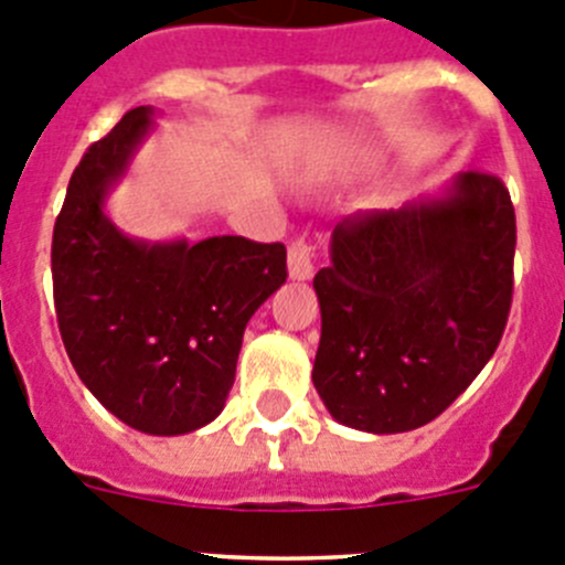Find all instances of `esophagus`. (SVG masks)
<instances>
[{
  "mask_svg": "<svg viewBox=\"0 0 565 565\" xmlns=\"http://www.w3.org/2000/svg\"><path fill=\"white\" fill-rule=\"evenodd\" d=\"M312 245H309L303 236L292 238V242H289V278H295V281H307V278H312Z\"/></svg>",
  "mask_w": 565,
  "mask_h": 565,
  "instance_id": "34e87169",
  "label": "esophagus"
}]
</instances>
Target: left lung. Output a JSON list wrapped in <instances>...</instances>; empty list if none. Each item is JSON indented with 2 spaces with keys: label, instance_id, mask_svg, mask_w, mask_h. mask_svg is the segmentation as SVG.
Returning <instances> with one entry per match:
<instances>
[{
  "label": "left lung",
  "instance_id": "obj_1",
  "mask_svg": "<svg viewBox=\"0 0 565 565\" xmlns=\"http://www.w3.org/2000/svg\"><path fill=\"white\" fill-rule=\"evenodd\" d=\"M515 207L498 177L467 171L434 200L360 211L315 276L312 383L329 414L405 434L441 414L495 354L512 307Z\"/></svg>",
  "mask_w": 565,
  "mask_h": 565
}]
</instances>
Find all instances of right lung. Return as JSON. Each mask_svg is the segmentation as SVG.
I'll use <instances>...</instances> for the list:
<instances>
[{
    "label": "right lung",
    "instance_id": "right-lung-1",
    "mask_svg": "<svg viewBox=\"0 0 565 565\" xmlns=\"http://www.w3.org/2000/svg\"><path fill=\"white\" fill-rule=\"evenodd\" d=\"M149 129L151 109L137 106L81 157L53 231V298L64 349L98 403L129 428L180 436L225 408L247 320L287 281V247L124 236L104 200Z\"/></svg>",
    "mask_w": 565,
    "mask_h": 565
}]
</instances>
